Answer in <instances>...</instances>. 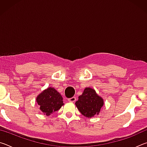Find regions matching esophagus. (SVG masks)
I'll return each instance as SVG.
<instances>
[{"label": "esophagus", "instance_id": "obj_1", "mask_svg": "<svg viewBox=\"0 0 147 147\" xmlns=\"http://www.w3.org/2000/svg\"><path fill=\"white\" fill-rule=\"evenodd\" d=\"M76 100V97H74V96H73V97H72V98H68L67 99V100L69 102H75Z\"/></svg>", "mask_w": 147, "mask_h": 147}]
</instances>
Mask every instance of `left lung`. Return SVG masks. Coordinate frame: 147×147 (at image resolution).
<instances>
[{"label": "left lung", "mask_w": 147, "mask_h": 147, "mask_svg": "<svg viewBox=\"0 0 147 147\" xmlns=\"http://www.w3.org/2000/svg\"><path fill=\"white\" fill-rule=\"evenodd\" d=\"M76 106L80 113L86 117H93L98 115L104 104L103 99L92 88H86L82 95L78 96Z\"/></svg>", "instance_id": "1"}]
</instances>
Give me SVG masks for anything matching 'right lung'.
I'll use <instances>...</instances> for the list:
<instances>
[{
  "label": "right lung",
  "instance_id": "obj_1",
  "mask_svg": "<svg viewBox=\"0 0 147 147\" xmlns=\"http://www.w3.org/2000/svg\"><path fill=\"white\" fill-rule=\"evenodd\" d=\"M36 101L40 106L42 112L46 115H50L53 111H58L63 105L61 95L53 88H48L39 94Z\"/></svg>",
  "mask_w": 147,
  "mask_h": 147
}]
</instances>
